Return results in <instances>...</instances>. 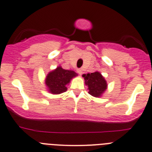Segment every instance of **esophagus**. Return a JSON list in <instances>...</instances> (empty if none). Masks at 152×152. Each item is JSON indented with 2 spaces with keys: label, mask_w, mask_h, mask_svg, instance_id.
Segmentation results:
<instances>
[{
  "label": "esophagus",
  "mask_w": 152,
  "mask_h": 152,
  "mask_svg": "<svg viewBox=\"0 0 152 152\" xmlns=\"http://www.w3.org/2000/svg\"><path fill=\"white\" fill-rule=\"evenodd\" d=\"M77 72L78 75H81L83 74V71H82V69H78L77 70Z\"/></svg>",
  "instance_id": "obj_1"
}]
</instances>
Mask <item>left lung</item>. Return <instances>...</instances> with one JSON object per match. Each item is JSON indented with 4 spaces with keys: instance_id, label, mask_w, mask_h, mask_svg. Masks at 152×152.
I'll use <instances>...</instances> for the list:
<instances>
[{
    "instance_id": "obj_1",
    "label": "left lung",
    "mask_w": 152,
    "mask_h": 152,
    "mask_svg": "<svg viewBox=\"0 0 152 152\" xmlns=\"http://www.w3.org/2000/svg\"><path fill=\"white\" fill-rule=\"evenodd\" d=\"M86 85L88 86V94L93 97H100L107 88V83L98 72L83 75Z\"/></svg>"
}]
</instances>
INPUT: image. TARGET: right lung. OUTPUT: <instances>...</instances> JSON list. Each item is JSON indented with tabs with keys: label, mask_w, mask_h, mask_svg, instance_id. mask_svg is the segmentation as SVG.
Returning <instances> with one entry per match:
<instances>
[{
	"label": "right lung",
	"mask_w": 152,
	"mask_h": 152,
	"mask_svg": "<svg viewBox=\"0 0 152 152\" xmlns=\"http://www.w3.org/2000/svg\"><path fill=\"white\" fill-rule=\"evenodd\" d=\"M77 75V73L72 70H66L61 66H58L47 75L45 83L49 92L59 94L66 91V86Z\"/></svg>",
	"instance_id": "1"
}]
</instances>
